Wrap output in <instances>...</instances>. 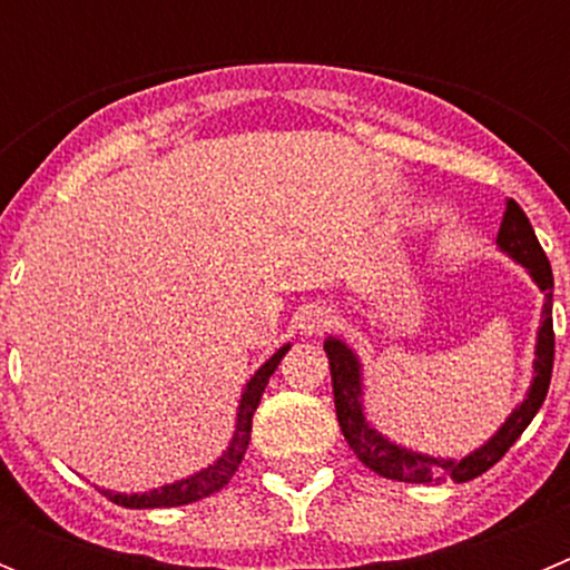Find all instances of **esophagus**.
Returning a JSON list of instances; mask_svg holds the SVG:
<instances>
[{
    "instance_id": "34e87169",
    "label": "esophagus",
    "mask_w": 570,
    "mask_h": 570,
    "mask_svg": "<svg viewBox=\"0 0 570 570\" xmlns=\"http://www.w3.org/2000/svg\"><path fill=\"white\" fill-rule=\"evenodd\" d=\"M299 331L305 336H316L322 331H328L334 325V311L325 308V305H308V308L302 311L299 316Z\"/></svg>"
}]
</instances>
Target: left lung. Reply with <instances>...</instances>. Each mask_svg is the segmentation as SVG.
I'll return each instance as SVG.
<instances>
[{"label":"left lung","instance_id":"8db88e82","mask_svg":"<svg viewBox=\"0 0 570 570\" xmlns=\"http://www.w3.org/2000/svg\"><path fill=\"white\" fill-rule=\"evenodd\" d=\"M497 245L502 254L511 256L513 262H520L522 268L531 274V279L540 285L546 294V305H542V325L537 331V360H533V380L528 387V396L513 407L511 416L502 422V428L485 445L471 451L462 460H445V456H428L411 448H402L382 436L371 422L365 420V405H362V365L360 356L351 351L342 340L328 336L325 340V354L331 362V382H334V405L336 420H340L342 434H345L347 445L354 448L356 460L365 468L376 471L385 480L396 482H468L476 480L488 468L505 456L508 448L520 440V434L531 425L537 411L542 407L551 385V367H553V274L551 262H548L546 250L540 248L537 234H533L531 223H528L525 210L520 205L508 199L505 216H502L500 234H497Z\"/></svg>","mask_w":570,"mask_h":570}]
</instances>
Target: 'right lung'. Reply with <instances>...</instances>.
Listing matches in <instances>:
<instances>
[{
  "label": "right lung",
  "instance_id": "right-lung-1",
  "mask_svg": "<svg viewBox=\"0 0 570 570\" xmlns=\"http://www.w3.org/2000/svg\"><path fill=\"white\" fill-rule=\"evenodd\" d=\"M288 347L291 345H282L279 351H276V354L271 356V360L248 380V385H245V391H242L239 411H236V428H234V436H230V445L225 448L223 456H219L214 465L190 473V476H185V480L170 482V485L154 488V491H145V493L102 491L105 497L122 508H176V505H188V502H196V500H205V497H210V493H216L219 488L228 485V480L236 473V468H239L242 456H245V451H248L250 422H254L256 405H259L262 394H265V385H268L271 374L276 371L282 356L288 354Z\"/></svg>",
  "mask_w": 570,
  "mask_h": 570
}]
</instances>
